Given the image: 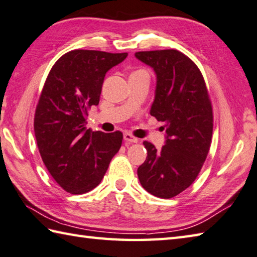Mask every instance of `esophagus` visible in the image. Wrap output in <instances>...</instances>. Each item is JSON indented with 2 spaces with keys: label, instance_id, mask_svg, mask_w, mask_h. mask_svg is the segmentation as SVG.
<instances>
[{
  "label": "esophagus",
  "instance_id": "1",
  "mask_svg": "<svg viewBox=\"0 0 257 257\" xmlns=\"http://www.w3.org/2000/svg\"><path fill=\"white\" fill-rule=\"evenodd\" d=\"M124 140H125V142H127V143H137L139 141L138 138H135L133 134H131L128 132L124 133Z\"/></svg>",
  "mask_w": 257,
  "mask_h": 257
}]
</instances>
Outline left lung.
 Segmentation results:
<instances>
[{
  "instance_id": "left-lung-1",
  "label": "left lung",
  "mask_w": 257,
  "mask_h": 257,
  "mask_svg": "<svg viewBox=\"0 0 257 257\" xmlns=\"http://www.w3.org/2000/svg\"><path fill=\"white\" fill-rule=\"evenodd\" d=\"M135 57L157 74L151 115L166 124V145L148 141V157L138 169L142 187L169 199L190 187L209 152L214 115L206 81L190 58L174 49L139 51Z\"/></svg>"
}]
</instances>
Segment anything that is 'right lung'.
<instances>
[{
	"instance_id": "add662e5",
	"label": "right lung",
	"mask_w": 257,
	"mask_h": 257,
	"mask_svg": "<svg viewBox=\"0 0 257 257\" xmlns=\"http://www.w3.org/2000/svg\"><path fill=\"white\" fill-rule=\"evenodd\" d=\"M126 57L71 50L56 61L43 85L33 123L38 149L51 177L72 195L97 187L122 145V132H91L86 118L99 103L106 72Z\"/></svg>"
}]
</instances>
